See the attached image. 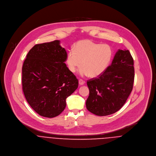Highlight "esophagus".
Returning <instances> with one entry per match:
<instances>
[{
  "instance_id": "esophagus-1",
  "label": "esophagus",
  "mask_w": 156,
  "mask_h": 156,
  "mask_svg": "<svg viewBox=\"0 0 156 156\" xmlns=\"http://www.w3.org/2000/svg\"><path fill=\"white\" fill-rule=\"evenodd\" d=\"M79 83L80 85H83L85 84V81L83 80H82V79H80V80H79Z\"/></svg>"
}]
</instances>
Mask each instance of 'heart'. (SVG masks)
Wrapping results in <instances>:
<instances>
[{"mask_svg": "<svg viewBox=\"0 0 156 156\" xmlns=\"http://www.w3.org/2000/svg\"><path fill=\"white\" fill-rule=\"evenodd\" d=\"M113 57L111 46L101 44L92 40H85L76 43L68 53L67 64L69 71L75 73L82 66L80 74L82 76L96 77L108 69Z\"/></svg>", "mask_w": 156, "mask_h": 156, "instance_id": "1", "label": "heart"}]
</instances>
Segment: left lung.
Masks as SVG:
<instances>
[{
    "label": "left lung",
    "mask_w": 156,
    "mask_h": 156,
    "mask_svg": "<svg viewBox=\"0 0 156 156\" xmlns=\"http://www.w3.org/2000/svg\"><path fill=\"white\" fill-rule=\"evenodd\" d=\"M133 59L129 50H118L104 73L87 81L89 95L86 106L98 116L119 111L125 104L133 86Z\"/></svg>",
    "instance_id": "1"
}]
</instances>
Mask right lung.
Here are the masks:
<instances>
[{"label": "right lung", "mask_w": 156, "mask_h": 156, "mask_svg": "<svg viewBox=\"0 0 156 156\" xmlns=\"http://www.w3.org/2000/svg\"><path fill=\"white\" fill-rule=\"evenodd\" d=\"M67 53L60 41L35 45L22 67L23 91L30 107L40 115L53 118L66 107V99L79 82L65 62Z\"/></svg>", "instance_id": "1"}]
</instances>
